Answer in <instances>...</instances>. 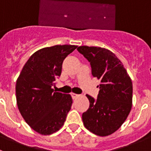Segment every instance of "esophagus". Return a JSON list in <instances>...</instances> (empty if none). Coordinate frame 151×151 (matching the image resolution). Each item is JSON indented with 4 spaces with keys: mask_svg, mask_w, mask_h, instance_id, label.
Here are the masks:
<instances>
[{
    "mask_svg": "<svg viewBox=\"0 0 151 151\" xmlns=\"http://www.w3.org/2000/svg\"><path fill=\"white\" fill-rule=\"evenodd\" d=\"M71 95H72V97H73V99H75V98H76V97H78V96H79V95H78V94H74V93H72Z\"/></svg>",
    "mask_w": 151,
    "mask_h": 151,
    "instance_id": "34e87169",
    "label": "esophagus"
}]
</instances>
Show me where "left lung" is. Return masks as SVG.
I'll list each match as a JSON object with an SVG mask.
<instances>
[{
  "mask_svg": "<svg viewBox=\"0 0 151 151\" xmlns=\"http://www.w3.org/2000/svg\"><path fill=\"white\" fill-rule=\"evenodd\" d=\"M77 50L90 63L91 74L101 80L97 99L86 94L89 108L82 113L85 128L99 136L115 132L130 113L132 82L113 52L99 47L80 46Z\"/></svg>",
  "mask_w": 151,
  "mask_h": 151,
  "instance_id": "left-lung-1",
  "label": "left lung"
}]
</instances>
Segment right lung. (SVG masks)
Here are the masks:
<instances>
[{"label": "right lung", "instance_id": "1", "mask_svg": "<svg viewBox=\"0 0 151 151\" xmlns=\"http://www.w3.org/2000/svg\"><path fill=\"white\" fill-rule=\"evenodd\" d=\"M76 47L64 45L40 49L29 57L17 79L19 110L26 123L40 134L59 130L71 109V96L52 87L60 76L64 59Z\"/></svg>", "mask_w": 151, "mask_h": 151}]
</instances>
